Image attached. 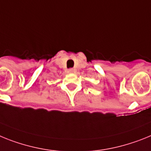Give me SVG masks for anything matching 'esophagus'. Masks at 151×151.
<instances>
[{
    "mask_svg": "<svg viewBox=\"0 0 151 151\" xmlns=\"http://www.w3.org/2000/svg\"><path fill=\"white\" fill-rule=\"evenodd\" d=\"M75 69H74V68H70V69H69L68 70V72L69 73H70V74H73V73H75Z\"/></svg>",
    "mask_w": 151,
    "mask_h": 151,
    "instance_id": "34e87169",
    "label": "esophagus"
}]
</instances>
